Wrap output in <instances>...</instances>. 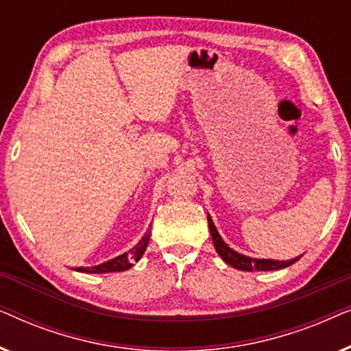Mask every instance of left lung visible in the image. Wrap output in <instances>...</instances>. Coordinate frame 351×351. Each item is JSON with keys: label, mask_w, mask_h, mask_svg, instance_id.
<instances>
[{"label": "left lung", "mask_w": 351, "mask_h": 351, "mask_svg": "<svg viewBox=\"0 0 351 351\" xmlns=\"http://www.w3.org/2000/svg\"><path fill=\"white\" fill-rule=\"evenodd\" d=\"M208 223H209L210 237H213L215 251H217L219 256L222 257L223 262H227L230 267L237 268V270H243V271L281 270V268H286V267L292 265V263H295L302 257V256H299L295 258H291V261H273V258H252V257L243 256V254L233 251V249L223 241L222 237H220L217 232V228H215V225L209 214H208Z\"/></svg>", "instance_id": "left-lung-1"}]
</instances>
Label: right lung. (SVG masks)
<instances>
[{"mask_svg": "<svg viewBox=\"0 0 351 351\" xmlns=\"http://www.w3.org/2000/svg\"><path fill=\"white\" fill-rule=\"evenodd\" d=\"M148 241H150V230L143 234L142 239L136 244V246H134L132 249H129L128 252L121 254V256L114 257L108 262L100 263V265L78 267V268H75V270L81 271V273H113V271L129 270V268L132 267L134 262L141 261V257L143 256V252H145V249L148 246Z\"/></svg>", "mask_w": 351, "mask_h": 351, "instance_id": "right-lung-1", "label": "right lung"}]
</instances>
